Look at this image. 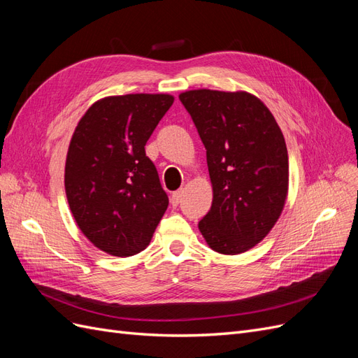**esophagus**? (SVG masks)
I'll use <instances>...</instances> for the list:
<instances>
[{"label":"esophagus","instance_id":"esophagus-1","mask_svg":"<svg viewBox=\"0 0 358 358\" xmlns=\"http://www.w3.org/2000/svg\"><path fill=\"white\" fill-rule=\"evenodd\" d=\"M180 200H182V191L179 189V191H175L171 194V199H170V203H171V206H178L179 203H180Z\"/></svg>","mask_w":358,"mask_h":358}]
</instances>
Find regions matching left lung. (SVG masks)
I'll use <instances>...</instances> for the list:
<instances>
[{
  "label": "left lung",
  "instance_id": "left-lung-1",
  "mask_svg": "<svg viewBox=\"0 0 358 358\" xmlns=\"http://www.w3.org/2000/svg\"><path fill=\"white\" fill-rule=\"evenodd\" d=\"M179 100L206 148L213 188L199 229L213 251L242 254L262 242L288 192L287 145L273 115L248 92L187 91Z\"/></svg>",
  "mask_w": 358,
  "mask_h": 358
}]
</instances>
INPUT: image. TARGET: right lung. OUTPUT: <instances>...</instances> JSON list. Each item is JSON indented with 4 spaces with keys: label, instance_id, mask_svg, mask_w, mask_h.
Wrapping results in <instances>:
<instances>
[{
    "label": "right lung",
    "instance_id": "obj_1",
    "mask_svg": "<svg viewBox=\"0 0 358 358\" xmlns=\"http://www.w3.org/2000/svg\"><path fill=\"white\" fill-rule=\"evenodd\" d=\"M173 100L167 94L107 96L74 129L67 200L82 233L107 254L143 251L167 210L169 197L145 145Z\"/></svg>",
    "mask_w": 358,
    "mask_h": 358
}]
</instances>
